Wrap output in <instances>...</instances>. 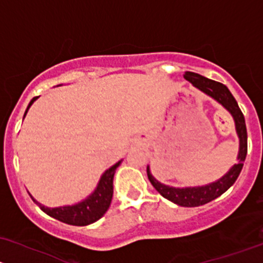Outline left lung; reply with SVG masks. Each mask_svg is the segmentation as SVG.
<instances>
[{
  "instance_id": "8db88e82",
  "label": "left lung",
  "mask_w": 263,
  "mask_h": 263,
  "mask_svg": "<svg viewBox=\"0 0 263 263\" xmlns=\"http://www.w3.org/2000/svg\"><path fill=\"white\" fill-rule=\"evenodd\" d=\"M183 77L194 87H196L197 90L212 97L231 114L233 120H234L238 139H239V151H238L237 162L219 180L206 183V185L189 186V187H175V186L164 185V183L159 182L158 180L153 177L151 172V167H147V175L151 183L162 196L166 197L170 201L175 202V204L180 205V206L194 208L208 204V202L215 200L216 197L223 195L235 182L240 171H242L243 162H245L246 156H247V129H246L245 116H243L237 101H235V99L226 85L220 82H215V81L209 80V78L194 72H185Z\"/></svg>"
}]
</instances>
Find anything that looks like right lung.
<instances>
[{"label":"right lung","mask_w":263,"mask_h":263,"mask_svg":"<svg viewBox=\"0 0 263 263\" xmlns=\"http://www.w3.org/2000/svg\"><path fill=\"white\" fill-rule=\"evenodd\" d=\"M37 97H34L28 105L24 118L28 114V110L34 104V101ZM123 161V159H121ZM121 161L116 162L114 166L106 170L100 177L99 183H97L96 189L86 197L82 201L77 202L73 205H64V206H57V208H48L44 206L43 204L37 202L34 197L31 196L32 201L36 202L39 205L40 209L45 214L51 216V218L57 219L59 221H63L66 224H71V226H88V224L95 223L99 220L100 218L104 216V214L107 212L110 204H111L112 199V192H114V175H115L116 168L120 166Z\"/></svg>","instance_id":"add662e5"}]
</instances>
